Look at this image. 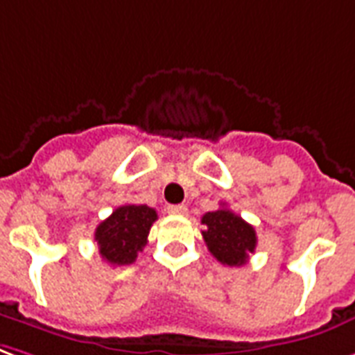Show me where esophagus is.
Instances as JSON below:
<instances>
[{"label":"esophagus","instance_id":"esophagus-1","mask_svg":"<svg viewBox=\"0 0 355 355\" xmlns=\"http://www.w3.org/2000/svg\"><path fill=\"white\" fill-rule=\"evenodd\" d=\"M167 212L177 214V216H186V214H188V207H186V205H169V207H167Z\"/></svg>","mask_w":355,"mask_h":355}]
</instances>
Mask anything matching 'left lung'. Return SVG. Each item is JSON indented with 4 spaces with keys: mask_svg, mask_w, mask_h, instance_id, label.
<instances>
[{
    "mask_svg": "<svg viewBox=\"0 0 355 355\" xmlns=\"http://www.w3.org/2000/svg\"><path fill=\"white\" fill-rule=\"evenodd\" d=\"M201 223L207 227L202 231V238L207 242L208 251L221 264L243 266L250 259V253H255V229L229 208L223 207L220 210L207 212L202 216Z\"/></svg>",
    "mask_w": 355,
    "mask_h": 355,
    "instance_id": "obj_1",
    "label": "left lung"
}]
</instances>
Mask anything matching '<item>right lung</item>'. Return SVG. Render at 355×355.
<instances>
[{
	"mask_svg": "<svg viewBox=\"0 0 355 355\" xmlns=\"http://www.w3.org/2000/svg\"><path fill=\"white\" fill-rule=\"evenodd\" d=\"M156 210L147 205H123L100 223L94 231V240L105 262L113 266L132 264L137 253L147 245V236L154 221Z\"/></svg>",
	"mask_w": 355,
	"mask_h": 355,
	"instance_id": "right-lung-1",
	"label": "right lung"
}]
</instances>
